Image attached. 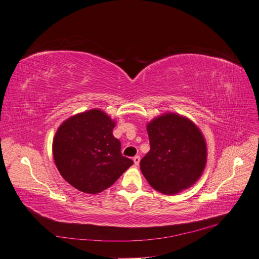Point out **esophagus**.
<instances>
[{"mask_svg":"<svg viewBox=\"0 0 259 259\" xmlns=\"http://www.w3.org/2000/svg\"><path fill=\"white\" fill-rule=\"evenodd\" d=\"M140 161H141V157L140 156H134L133 157V162H134L135 165H139Z\"/></svg>","mask_w":259,"mask_h":259,"instance_id":"34e87169","label":"esophagus"}]
</instances>
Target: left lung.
Returning <instances> with one entry per match:
<instances>
[{
	"mask_svg": "<svg viewBox=\"0 0 259 259\" xmlns=\"http://www.w3.org/2000/svg\"><path fill=\"white\" fill-rule=\"evenodd\" d=\"M151 149L141 160L149 184L163 195L193 186L207 162V145L200 128L188 117L166 112L147 124Z\"/></svg>",
	"mask_w": 259,
	"mask_h": 259,
	"instance_id": "8db88e82",
	"label": "left lung"
}]
</instances>
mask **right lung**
<instances>
[{"instance_id":"1","label":"right lung","mask_w":259,"mask_h":259,"mask_svg":"<svg viewBox=\"0 0 259 259\" xmlns=\"http://www.w3.org/2000/svg\"><path fill=\"white\" fill-rule=\"evenodd\" d=\"M116 122L95 108L77 113L58 127L53 157L62 178L78 191L96 195L110 187L133 161L120 153L112 134Z\"/></svg>"}]
</instances>
